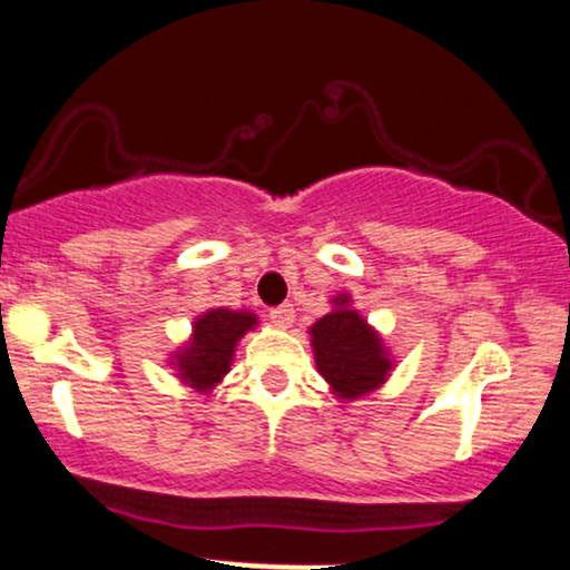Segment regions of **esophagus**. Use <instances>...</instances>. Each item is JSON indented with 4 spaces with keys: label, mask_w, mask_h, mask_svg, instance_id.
Listing matches in <instances>:
<instances>
[{
    "label": "esophagus",
    "mask_w": 570,
    "mask_h": 570,
    "mask_svg": "<svg viewBox=\"0 0 570 570\" xmlns=\"http://www.w3.org/2000/svg\"><path fill=\"white\" fill-rule=\"evenodd\" d=\"M271 322L276 324V326H281V330L292 326V322H294V307L289 303L273 307V311H271Z\"/></svg>",
    "instance_id": "obj_1"
}]
</instances>
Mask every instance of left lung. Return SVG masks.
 I'll return each mask as SVG.
<instances>
[{
  "mask_svg": "<svg viewBox=\"0 0 570 570\" xmlns=\"http://www.w3.org/2000/svg\"><path fill=\"white\" fill-rule=\"evenodd\" d=\"M332 311L311 326V345L318 375L335 399L353 402L377 391L394 370V356L381 332L351 303V294H337Z\"/></svg>",
  "mask_w": 570,
  "mask_h": 570,
  "instance_id": "8db88e82",
  "label": "left lung"
}]
</instances>
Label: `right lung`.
<instances>
[{"mask_svg": "<svg viewBox=\"0 0 570 570\" xmlns=\"http://www.w3.org/2000/svg\"><path fill=\"white\" fill-rule=\"evenodd\" d=\"M257 324L252 311L212 307L195 318L187 343L168 356V367H174L176 377L198 394H212L230 372L235 345Z\"/></svg>", "mask_w": 570, "mask_h": 570, "instance_id": "1", "label": "right lung"}]
</instances>
